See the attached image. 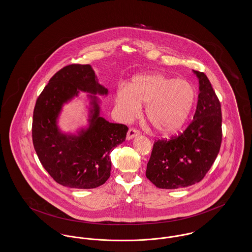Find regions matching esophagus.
<instances>
[{"mask_svg": "<svg viewBox=\"0 0 252 252\" xmlns=\"http://www.w3.org/2000/svg\"><path fill=\"white\" fill-rule=\"evenodd\" d=\"M139 134L140 133H139L138 130H136L134 128H129L128 131H127V134H126V139L127 140H131V139H133L135 137H137Z\"/></svg>", "mask_w": 252, "mask_h": 252, "instance_id": "34e87169", "label": "esophagus"}]
</instances>
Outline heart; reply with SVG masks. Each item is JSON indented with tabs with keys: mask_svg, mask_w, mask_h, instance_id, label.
<instances>
[{
	"mask_svg": "<svg viewBox=\"0 0 252 252\" xmlns=\"http://www.w3.org/2000/svg\"><path fill=\"white\" fill-rule=\"evenodd\" d=\"M194 102L195 90L189 82L163 73L137 75L127 89H118L115 97L119 113L126 121L136 118L140 106L146 105V119L161 135L179 131L189 118Z\"/></svg>",
	"mask_w": 252,
	"mask_h": 252,
	"instance_id": "b5f03b06",
	"label": "heart"
}]
</instances>
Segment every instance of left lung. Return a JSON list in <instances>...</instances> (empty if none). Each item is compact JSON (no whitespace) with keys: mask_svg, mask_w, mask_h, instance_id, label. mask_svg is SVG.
I'll return each instance as SVG.
<instances>
[{"mask_svg":"<svg viewBox=\"0 0 252 252\" xmlns=\"http://www.w3.org/2000/svg\"><path fill=\"white\" fill-rule=\"evenodd\" d=\"M199 80L193 121L183 133L154 143L146 175L159 189H176L200 182L214 163L222 142L221 104L207 76Z\"/></svg>","mask_w":252,"mask_h":252,"instance_id":"8db88e82","label":"left lung"}]
</instances>
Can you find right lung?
Here are the masks:
<instances>
[{
  "instance_id": "obj_1",
  "label": "right lung",
  "mask_w": 252,
  "mask_h": 252,
  "mask_svg": "<svg viewBox=\"0 0 252 252\" xmlns=\"http://www.w3.org/2000/svg\"><path fill=\"white\" fill-rule=\"evenodd\" d=\"M89 93L88 126L76 134L58 126L64 103ZM108 89L100 85L90 64H70L54 75L37 99L33 112L32 140L39 160L58 184L89 189L104 185L110 176V152L125 142L127 126L100 116V99Z\"/></svg>"
}]
</instances>
